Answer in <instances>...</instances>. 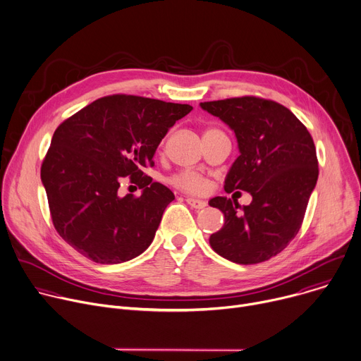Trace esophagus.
<instances>
[{
	"label": "esophagus",
	"instance_id": "34e87169",
	"mask_svg": "<svg viewBox=\"0 0 361 361\" xmlns=\"http://www.w3.org/2000/svg\"><path fill=\"white\" fill-rule=\"evenodd\" d=\"M187 204L190 205V207H192V209H195V210H201V209H204L205 205H207V202L205 201H202V200H198V198H194V197H187Z\"/></svg>",
	"mask_w": 361,
	"mask_h": 361
}]
</instances>
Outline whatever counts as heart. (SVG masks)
<instances>
[{"label": "heart", "mask_w": 361, "mask_h": 361, "mask_svg": "<svg viewBox=\"0 0 361 361\" xmlns=\"http://www.w3.org/2000/svg\"><path fill=\"white\" fill-rule=\"evenodd\" d=\"M174 185L188 192H202L207 190L209 183L201 174L195 171H184L173 178Z\"/></svg>", "instance_id": "b5f03b06"}]
</instances>
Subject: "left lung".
Masks as SVG:
<instances>
[{
    "mask_svg": "<svg viewBox=\"0 0 361 361\" xmlns=\"http://www.w3.org/2000/svg\"><path fill=\"white\" fill-rule=\"evenodd\" d=\"M200 106L237 137L240 156L226 177L224 190H243L252 197L243 207L227 197L210 200L226 219L221 230L210 235V245L237 264L267 262L301 227L319 178L314 141L288 109L271 99L237 97Z\"/></svg>",
    "mask_w": 361,
    "mask_h": 361,
    "instance_id": "8db88e82",
    "label": "left lung"
}]
</instances>
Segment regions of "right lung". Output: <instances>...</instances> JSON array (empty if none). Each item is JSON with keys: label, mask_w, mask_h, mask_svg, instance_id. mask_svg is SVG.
I'll list each match as a JSON object with an SVG mask.
<instances>
[{"label": "right lung", "mask_w": 361, "mask_h": 361, "mask_svg": "<svg viewBox=\"0 0 361 361\" xmlns=\"http://www.w3.org/2000/svg\"><path fill=\"white\" fill-rule=\"evenodd\" d=\"M192 110L138 95L95 99L56 130L41 166L57 233L94 263L118 264L152 243L170 188L142 173L167 131ZM123 176L143 190L118 197Z\"/></svg>", "instance_id": "obj_1"}]
</instances>
